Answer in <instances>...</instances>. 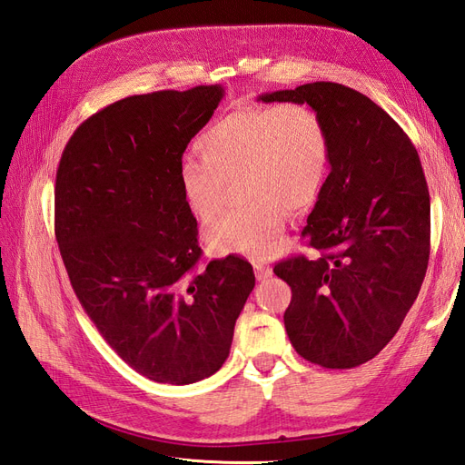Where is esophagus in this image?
I'll return each mask as SVG.
<instances>
[{
	"instance_id": "esophagus-1",
	"label": "esophagus",
	"mask_w": 465,
	"mask_h": 465,
	"mask_svg": "<svg viewBox=\"0 0 465 465\" xmlns=\"http://www.w3.org/2000/svg\"><path fill=\"white\" fill-rule=\"evenodd\" d=\"M254 270H256V277L260 279V281H263V279H267V277H272V267L267 265V263H263V262H256L254 263Z\"/></svg>"
}]
</instances>
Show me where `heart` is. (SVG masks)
I'll list each match as a JSON object with an SVG mask.
<instances>
[{
  "instance_id": "b5f03b06",
  "label": "heart",
  "mask_w": 465,
  "mask_h": 465,
  "mask_svg": "<svg viewBox=\"0 0 465 465\" xmlns=\"http://www.w3.org/2000/svg\"><path fill=\"white\" fill-rule=\"evenodd\" d=\"M200 159L178 163L182 200L202 223L224 207L227 184L238 182L246 207L205 232L217 256H272L289 215H304L322 192L330 164V137L322 118L301 103L238 106L198 137Z\"/></svg>"
}]
</instances>
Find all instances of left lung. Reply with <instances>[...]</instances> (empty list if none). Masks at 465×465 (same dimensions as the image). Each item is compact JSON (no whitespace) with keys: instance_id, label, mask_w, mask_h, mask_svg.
I'll return each instance as SVG.
<instances>
[{"instance_id":"1","label":"left lung","mask_w":465,"mask_h":465,"mask_svg":"<svg viewBox=\"0 0 465 465\" xmlns=\"http://www.w3.org/2000/svg\"><path fill=\"white\" fill-rule=\"evenodd\" d=\"M260 101L306 103L330 137V174L302 231L316 256L273 267L292 292L287 335L320 367H359L398 333L423 285L430 252L423 166L400 125L340 83H306Z\"/></svg>"}]
</instances>
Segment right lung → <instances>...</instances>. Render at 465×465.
Segmentation results:
<instances>
[{"mask_svg":"<svg viewBox=\"0 0 465 465\" xmlns=\"http://www.w3.org/2000/svg\"><path fill=\"white\" fill-rule=\"evenodd\" d=\"M223 94L200 85L122 98L79 125L55 173V241L81 306L122 361L163 384L223 367L256 285L232 254L200 267L198 221L176 180Z\"/></svg>","mask_w":465,"mask_h":465,"instance_id":"obj_1","label":"right lung"}]
</instances>
